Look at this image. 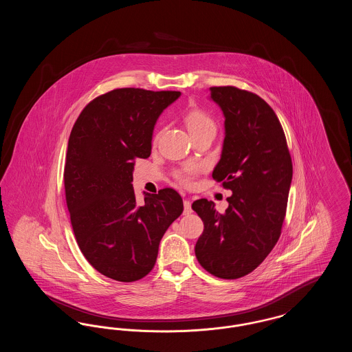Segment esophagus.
<instances>
[{
    "instance_id": "34e87169",
    "label": "esophagus",
    "mask_w": 352,
    "mask_h": 352,
    "mask_svg": "<svg viewBox=\"0 0 352 352\" xmlns=\"http://www.w3.org/2000/svg\"><path fill=\"white\" fill-rule=\"evenodd\" d=\"M192 212V210H191V201H188V199H184V215H188V214H191Z\"/></svg>"
}]
</instances>
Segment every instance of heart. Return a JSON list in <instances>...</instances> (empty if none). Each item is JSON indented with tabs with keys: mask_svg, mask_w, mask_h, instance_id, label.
I'll return each instance as SVG.
<instances>
[{
	"mask_svg": "<svg viewBox=\"0 0 352 352\" xmlns=\"http://www.w3.org/2000/svg\"><path fill=\"white\" fill-rule=\"evenodd\" d=\"M184 122H186L187 129L191 135L201 133V132H214L215 133V131H217L215 121L210 115H207L204 111H201V109L190 111L184 118ZM194 173H195V168H186L184 171H179L177 174V178L182 184H190Z\"/></svg>",
	"mask_w": 352,
	"mask_h": 352,
	"instance_id": "obj_1",
	"label": "heart"
}]
</instances>
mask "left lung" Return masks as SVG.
Listing matches in <instances>:
<instances>
[{
    "mask_svg": "<svg viewBox=\"0 0 352 352\" xmlns=\"http://www.w3.org/2000/svg\"><path fill=\"white\" fill-rule=\"evenodd\" d=\"M224 115V141L212 178L232 195L224 214L199 199L192 210L204 230L195 245L203 268L219 278H240L276 245L284 223L293 165L283 126L260 96L236 87H211Z\"/></svg>",
    "mask_w": 352,
    "mask_h": 352,
    "instance_id": "8db88e82",
    "label": "left lung"
}]
</instances>
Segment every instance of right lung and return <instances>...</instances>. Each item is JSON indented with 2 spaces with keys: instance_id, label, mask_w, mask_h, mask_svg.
I'll return each mask as SVG.
<instances>
[{
  "instance_id": "right-lung-1",
  "label": "right lung",
  "mask_w": 352,
  "mask_h": 352,
  "mask_svg": "<svg viewBox=\"0 0 352 352\" xmlns=\"http://www.w3.org/2000/svg\"><path fill=\"white\" fill-rule=\"evenodd\" d=\"M181 96L177 91L118 88L91 101L68 140L65 188L72 230L87 261L121 281L151 272L160 241L184 211L173 188L145 192L135 201V158L151 155L160 115Z\"/></svg>"
}]
</instances>
